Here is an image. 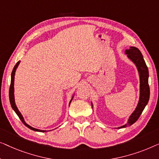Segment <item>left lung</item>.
<instances>
[{
	"label": "left lung",
	"instance_id": "8db88e82",
	"mask_svg": "<svg viewBox=\"0 0 159 159\" xmlns=\"http://www.w3.org/2000/svg\"><path fill=\"white\" fill-rule=\"evenodd\" d=\"M125 54L127 57L131 60L137 67L140 76V98L138 104L135 111L129 116L128 122L127 124L122 125L117 128H123L133 125L137 121L140 117L143 111L148 104L150 97V88L148 85V69L146 64V62L143 57L142 53L135 47H129V50H125ZM93 108V104L91 103Z\"/></svg>",
	"mask_w": 159,
	"mask_h": 159
}]
</instances>
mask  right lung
Returning a JSON list of instances; mask_svg holds the SVG:
<instances>
[{
    "label": "right lung",
    "mask_w": 159,
    "mask_h": 159,
    "mask_svg": "<svg viewBox=\"0 0 159 159\" xmlns=\"http://www.w3.org/2000/svg\"><path fill=\"white\" fill-rule=\"evenodd\" d=\"M20 63V61H18L17 63L15 65L14 68H13V70H12V73H11V85H10V89H9V99H10V103H11V107L12 109L14 110V111L16 113V115L19 116V119L21 120V122H23V123L24 124V125H26V127H28V128H30L31 129H32V130L34 131H37V132H46V130H42V129H36V128H34V127H31L30 125H29L28 124L26 123V122L24 121V119L23 117V116H22V115L21 114V112L19 111V109H18L16 105V103H15V99H14V87H13V86H14V76H15V72L16 70V68H18V66H19V65ZM73 96L72 97V99H70V103H69V105L70 104V102L71 101L73 100Z\"/></svg>",
    "instance_id": "1"
}]
</instances>
